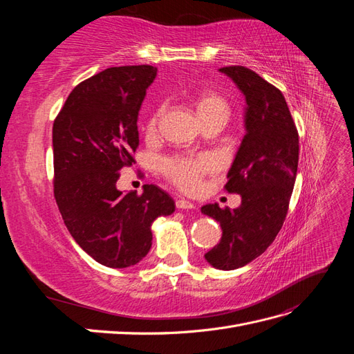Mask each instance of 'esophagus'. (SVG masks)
Returning a JSON list of instances; mask_svg holds the SVG:
<instances>
[{"mask_svg":"<svg viewBox=\"0 0 354 354\" xmlns=\"http://www.w3.org/2000/svg\"><path fill=\"white\" fill-rule=\"evenodd\" d=\"M176 205L178 209H195V203H192L187 199H178L176 202Z\"/></svg>","mask_w":354,"mask_h":354,"instance_id":"1","label":"esophagus"}]
</instances>
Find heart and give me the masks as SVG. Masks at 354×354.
I'll use <instances>...</instances> for the list:
<instances>
[{
    "mask_svg": "<svg viewBox=\"0 0 354 354\" xmlns=\"http://www.w3.org/2000/svg\"><path fill=\"white\" fill-rule=\"evenodd\" d=\"M198 112L207 113L211 111H226L227 104L220 95L214 93H203L198 100ZM159 112L153 113L147 122V130H155ZM217 168V160L212 155H198V156H174L168 158L162 162L164 174L173 183L185 192H194L199 187L202 177Z\"/></svg>",
    "mask_w": 354,
    "mask_h": 354,
    "instance_id": "b5f03b06",
    "label": "heart"
}]
</instances>
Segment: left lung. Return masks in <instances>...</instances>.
I'll list each match as a JSON object with an SVG mask.
<instances>
[{"label": "left lung", "instance_id": "1", "mask_svg": "<svg viewBox=\"0 0 354 354\" xmlns=\"http://www.w3.org/2000/svg\"><path fill=\"white\" fill-rule=\"evenodd\" d=\"M221 73L245 97V136L224 186L242 198L234 209L208 203L202 214L220 223V242L205 254L216 269L234 270L261 255L285 221L298 167V131L281 90L245 66Z\"/></svg>", "mask_w": 354, "mask_h": 354}]
</instances>
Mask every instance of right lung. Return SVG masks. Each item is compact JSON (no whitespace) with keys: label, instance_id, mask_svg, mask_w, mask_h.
Returning a JSON list of instances; mask_svg holds the SVG:
<instances>
[{"label":"right lung","instance_id":"right-lung-1","mask_svg":"<svg viewBox=\"0 0 354 354\" xmlns=\"http://www.w3.org/2000/svg\"><path fill=\"white\" fill-rule=\"evenodd\" d=\"M156 77L149 65L102 71L72 90L53 124L55 198L71 236L112 269L142 261L152 246V223L171 216L167 192L116 189L120 171L134 162L137 120Z\"/></svg>","mask_w":354,"mask_h":354}]
</instances>
